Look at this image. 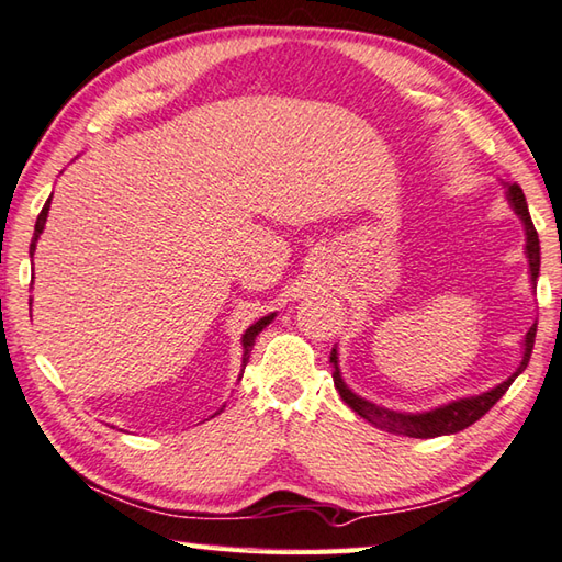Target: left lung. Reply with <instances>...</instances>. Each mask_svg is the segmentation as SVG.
Instances as JSON below:
<instances>
[{
	"instance_id": "1",
	"label": "left lung",
	"mask_w": 562,
	"mask_h": 562,
	"mask_svg": "<svg viewBox=\"0 0 562 562\" xmlns=\"http://www.w3.org/2000/svg\"><path fill=\"white\" fill-rule=\"evenodd\" d=\"M505 196L507 203L512 205V211L517 213V217L524 225V235H526V261H529V277H531V289L536 291V281L538 273H541V243H538V233L533 227V221L529 215V205H526V196L524 191L519 189V184L505 187ZM533 339H536V323L529 327V331L524 335L521 341V361L517 366L507 381L497 383L490 391L480 393V395H468V397H458L451 400V403L431 407L427 412H400V409H391L383 405H375L371 400L361 397L359 393H353L351 387L345 383L339 371V353L337 347L331 349L329 353V363H331V378H335V387L339 391L341 400L361 415L366 422H371L373 427L391 431V434H400V437H412V439H434V437H446V434H456L463 431L465 427H471L473 422H477L485 412L497 403V400L507 393V387L517 381V375L529 366L531 351H533Z\"/></svg>"
}]
</instances>
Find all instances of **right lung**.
<instances>
[{
	"mask_svg": "<svg viewBox=\"0 0 562 562\" xmlns=\"http://www.w3.org/2000/svg\"><path fill=\"white\" fill-rule=\"evenodd\" d=\"M50 201H53V196L45 201V205H43V211H41V215H38V221H36V231H33V239H31V249H29V255L33 257V251H36V245H38V237H41V233H43V227H45V221H48V211H50ZM273 317H277V313H269V315H265V317H259L255 325H249L247 329H245V335H243V373H245V366H247V361H249V353H251V347H255V339H257V335L261 329H267V325L269 323H273ZM225 407V405H223ZM223 407L215 412V415H221L223 412Z\"/></svg>",
	"mask_w": 562,
	"mask_h": 562,
	"instance_id": "obj_1",
	"label": "right lung"
}]
</instances>
